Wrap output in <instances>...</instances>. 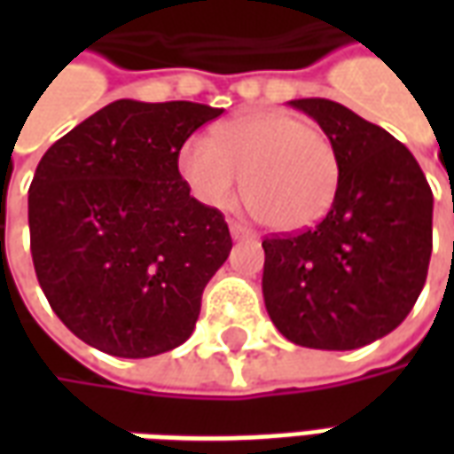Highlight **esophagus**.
<instances>
[{"mask_svg":"<svg viewBox=\"0 0 454 454\" xmlns=\"http://www.w3.org/2000/svg\"><path fill=\"white\" fill-rule=\"evenodd\" d=\"M231 236H233V240H240V238H253L255 233L247 226H243V223H236V221H233V223H231Z\"/></svg>","mask_w":454,"mask_h":454,"instance_id":"esophagus-1","label":"esophagus"}]
</instances>
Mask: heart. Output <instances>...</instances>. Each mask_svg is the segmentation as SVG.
Returning <instances> with one entry per match:
<instances>
[{
	"instance_id": "heart-1",
	"label": "heart",
	"mask_w": 454,
	"mask_h": 454,
	"mask_svg": "<svg viewBox=\"0 0 454 454\" xmlns=\"http://www.w3.org/2000/svg\"><path fill=\"white\" fill-rule=\"evenodd\" d=\"M179 175L211 208L236 204L246 177L253 216L296 233L321 223L340 187V162L324 130L286 112H250L194 136L179 150Z\"/></svg>"
}]
</instances>
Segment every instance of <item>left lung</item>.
<instances>
[{"mask_svg":"<svg viewBox=\"0 0 454 454\" xmlns=\"http://www.w3.org/2000/svg\"><path fill=\"white\" fill-rule=\"evenodd\" d=\"M333 143L340 187L318 226L262 240V296L286 340L355 350L409 316L428 277L433 192L411 150L331 99H292Z\"/></svg>","mask_w":454,"mask_h":454,"instance_id":"left-lung-1","label":"left lung"}]
</instances>
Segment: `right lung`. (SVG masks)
Wrapping results in <instances>:
<instances>
[{
	"label": "right lung",
	"mask_w": 454,
	"mask_h": 454,
	"mask_svg": "<svg viewBox=\"0 0 454 454\" xmlns=\"http://www.w3.org/2000/svg\"><path fill=\"white\" fill-rule=\"evenodd\" d=\"M223 109L119 99L55 140L28 189L35 277L80 340L153 357L187 340L233 247L218 208L189 197L184 140Z\"/></svg>",
	"instance_id": "1"
}]
</instances>
